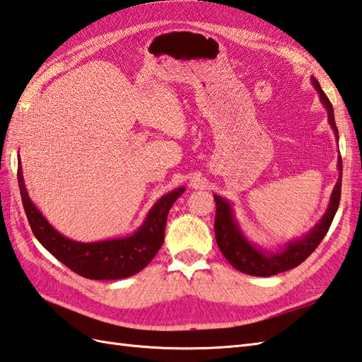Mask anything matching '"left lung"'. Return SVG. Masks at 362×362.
<instances>
[{"mask_svg":"<svg viewBox=\"0 0 362 362\" xmlns=\"http://www.w3.org/2000/svg\"><path fill=\"white\" fill-rule=\"evenodd\" d=\"M312 85L316 89L319 100L327 111L329 117V124L333 129L336 141L339 143L338 129H336L333 106L330 100L327 98L324 90L321 89L317 80L312 77ZM338 182L330 194L329 205H327L325 213L321 219L316 222L313 228H310L304 236L285 242L281 248L268 250L262 248L257 243L251 240L247 233L243 231L242 225L236 216V209L228 199L214 194L216 200V222H214V233L216 240L219 245L222 255L228 260L231 267L236 268L238 272H242L251 276H274L282 272L291 270L313 253L324 236L329 231L333 222V217L338 211L339 199H341V180H342V160L341 156L338 157Z\"/></svg>","mask_w":362,"mask_h":362,"instance_id":"1","label":"left lung"}]
</instances>
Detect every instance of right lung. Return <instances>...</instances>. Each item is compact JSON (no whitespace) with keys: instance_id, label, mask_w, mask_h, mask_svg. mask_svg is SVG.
I'll list each match as a JSON object with an SVG mask.
<instances>
[{"instance_id":"right-lung-1","label":"right lung","mask_w":362,"mask_h":362,"mask_svg":"<svg viewBox=\"0 0 362 362\" xmlns=\"http://www.w3.org/2000/svg\"><path fill=\"white\" fill-rule=\"evenodd\" d=\"M18 183L24 211L38 242L72 272L95 281L124 279L141 272L160 250L165 239L168 213L174 202L185 192V187H180L163 194L151 206L139 228L128 236L78 242L57 231L33 204L24 183L20 156Z\"/></svg>"}]
</instances>
